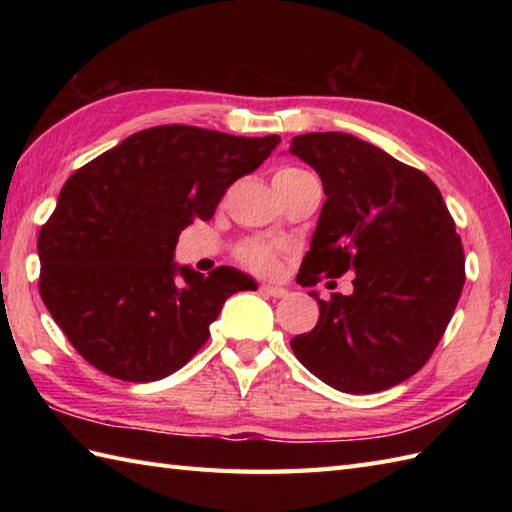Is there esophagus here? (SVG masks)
<instances>
[{
	"label": "esophagus",
	"mask_w": 512,
	"mask_h": 512,
	"mask_svg": "<svg viewBox=\"0 0 512 512\" xmlns=\"http://www.w3.org/2000/svg\"><path fill=\"white\" fill-rule=\"evenodd\" d=\"M259 290H262L264 295H268V297H275V299H281V297H286V295H288V290H286V288L273 286V284H262V286H259Z\"/></svg>",
	"instance_id": "34e87169"
}]
</instances>
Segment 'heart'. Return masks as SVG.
Returning <instances> with one entry per match:
<instances>
[{
  "instance_id": "1",
  "label": "heart",
  "mask_w": 512,
  "mask_h": 512,
  "mask_svg": "<svg viewBox=\"0 0 512 512\" xmlns=\"http://www.w3.org/2000/svg\"><path fill=\"white\" fill-rule=\"evenodd\" d=\"M299 169H279L277 173H297ZM279 255L281 248L268 242H257V239H250V242H244L237 248V259L242 262L246 268L255 270V273H273L279 266Z\"/></svg>"
}]
</instances>
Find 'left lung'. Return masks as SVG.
Masks as SVG:
<instances>
[{
	"mask_svg": "<svg viewBox=\"0 0 512 512\" xmlns=\"http://www.w3.org/2000/svg\"><path fill=\"white\" fill-rule=\"evenodd\" d=\"M290 154L319 173L325 204L297 281L354 273L352 295L319 303L290 341L303 367L345 394H374L429 361L458 306L464 250L442 193L405 162L352 134H301Z\"/></svg>",
	"mask_w": 512,
	"mask_h": 512,
	"instance_id": "left-lung-1",
	"label": "left lung"
}]
</instances>
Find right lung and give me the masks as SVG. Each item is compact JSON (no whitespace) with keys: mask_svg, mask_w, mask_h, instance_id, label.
<instances>
[{"mask_svg":"<svg viewBox=\"0 0 512 512\" xmlns=\"http://www.w3.org/2000/svg\"><path fill=\"white\" fill-rule=\"evenodd\" d=\"M279 143L160 125L72 173L39 231V295L85 361L129 383L165 378L206 343L233 292L257 290L231 266L209 277L178 266L173 250Z\"/></svg>","mask_w":512,"mask_h":512,"instance_id":"1","label":"right lung"}]
</instances>
